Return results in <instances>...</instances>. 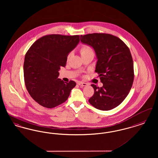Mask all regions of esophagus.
<instances>
[{
  "instance_id": "34e87169",
  "label": "esophagus",
  "mask_w": 158,
  "mask_h": 158,
  "mask_svg": "<svg viewBox=\"0 0 158 158\" xmlns=\"http://www.w3.org/2000/svg\"><path fill=\"white\" fill-rule=\"evenodd\" d=\"M78 85L81 86H86L88 85V83L85 82H78Z\"/></svg>"
}]
</instances>
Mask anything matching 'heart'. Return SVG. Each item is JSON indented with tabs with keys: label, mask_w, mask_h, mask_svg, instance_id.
Instances as JSON below:
<instances>
[{
	"label": "heart",
	"mask_w": 158,
	"mask_h": 158,
	"mask_svg": "<svg viewBox=\"0 0 158 158\" xmlns=\"http://www.w3.org/2000/svg\"><path fill=\"white\" fill-rule=\"evenodd\" d=\"M80 53L81 56H82L83 55L87 54H89V53H94L92 49L91 48L90 46L88 45H83L81 47V49H80ZM70 56V54L69 53L68 55V58H69V57Z\"/></svg>",
	"instance_id": "b5f03b06"
}]
</instances>
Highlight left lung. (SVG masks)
<instances>
[{"label":"left lung","mask_w":158,"mask_h":158,"mask_svg":"<svg viewBox=\"0 0 158 158\" xmlns=\"http://www.w3.org/2000/svg\"><path fill=\"white\" fill-rule=\"evenodd\" d=\"M81 41L95 50L98 59L95 72L103 83L101 88L91 85L94 94L89 102L98 110H112L127 97L133 85L134 67L129 48L119 38L110 34L82 35Z\"/></svg>","instance_id":"8db88e82"}]
</instances>
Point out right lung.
I'll return each instance as SVG.
<instances>
[{
    "label": "right lung",
    "instance_id": "add662e5",
    "mask_svg": "<svg viewBox=\"0 0 158 158\" xmlns=\"http://www.w3.org/2000/svg\"><path fill=\"white\" fill-rule=\"evenodd\" d=\"M79 35L50 34L38 39L25 56L23 76L26 88L38 104L47 108L64 102L76 85L58 78L68 55L79 42Z\"/></svg>",
    "mask_w": 158,
    "mask_h": 158
}]
</instances>
